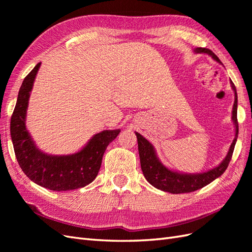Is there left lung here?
<instances>
[{"label":"left lung","instance_id":"obj_1","mask_svg":"<svg viewBox=\"0 0 252 252\" xmlns=\"http://www.w3.org/2000/svg\"><path fill=\"white\" fill-rule=\"evenodd\" d=\"M193 52L205 53V55L210 56L218 63L222 64L220 59L210 49L197 47L193 49ZM230 85L234 93V103L232 107L231 119L234 125L235 134L225 158L218 166H216L215 168L197 173H185L172 170L161 162V159L158 158L157 155L154 145L147 139H145L142 134L135 132L136 139H138L141 168L145 179L148 181L149 184L165 192H170L174 194L187 193L195 191V190L210 184L211 182H213L224 173L232 158L236 139H238L239 134V124L238 119H236V113H238V94H236V89L232 81H230Z\"/></svg>","mask_w":252,"mask_h":252}]
</instances>
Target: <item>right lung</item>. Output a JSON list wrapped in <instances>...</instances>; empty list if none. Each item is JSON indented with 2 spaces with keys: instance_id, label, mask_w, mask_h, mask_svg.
Instances as JSON below:
<instances>
[{
  "instance_id": "1",
  "label": "right lung",
  "mask_w": 252,
  "mask_h": 252,
  "mask_svg": "<svg viewBox=\"0 0 252 252\" xmlns=\"http://www.w3.org/2000/svg\"><path fill=\"white\" fill-rule=\"evenodd\" d=\"M40 66L41 63H37L23 81L11 117L10 134L18 163L35 184L53 191L85 187L96 178L106 148L121 130L95 133L81 150L71 155H48L42 151L26 127L29 97Z\"/></svg>"
}]
</instances>
